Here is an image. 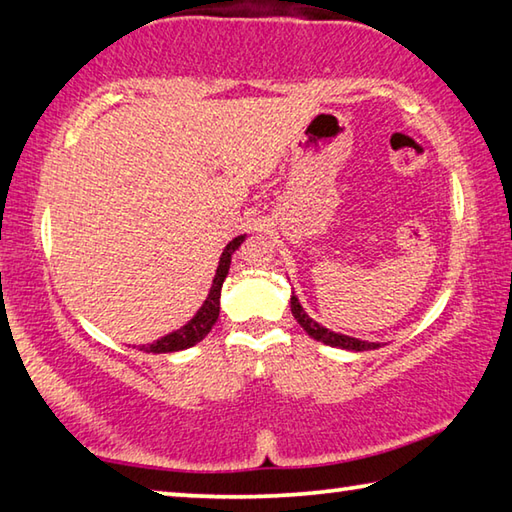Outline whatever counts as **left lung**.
<instances>
[{"label": "left lung", "mask_w": 512, "mask_h": 512, "mask_svg": "<svg viewBox=\"0 0 512 512\" xmlns=\"http://www.w3.org/2000/svg\"><path fill=\"white\" fill-rule=\"evenodd\" d=\"M291 314H293V318L298 320L300 327L305 329V332L311 336V339H316V341L325 343V345H332V348H343V350H354V352L379 348V343H368V341L352 339V336L336 334V332H332V329L318 325L316 320H311L307 316V311L302 309V305H300L296 296H291Z\"/></svg>", "instance_id": "left-lung-1"}]
</instances>
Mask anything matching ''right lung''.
I'll return each instance as SVG.
<instances>
[{"label": "right lung", "mask_w": 512, "mask_h": 512, "mask_svg": "<svg viewBox=\"0 0 512 512\" xmlns=\"http://www.w3.org/2000/svg\"><path fill=\"white\" fill-rule=\"evenodd\" d=\"M246 235H239L230 241L225 250L221 253L219 259V266H216V275L212 280V287L210 293H207V298L203 302V307L196 311V316L189 320L187 325H183L176 332H171L167 336H162L151 345H142L144 352H153V354H164V352H178V350H187L196 345L198 341H203L207 334H210V329L214 327L216 318H219V309H221V287H223V280L225 275L230 271V259L232 253L244 244Z\"/></svg>", "instance_id": "add662e5"}]
</instances>
